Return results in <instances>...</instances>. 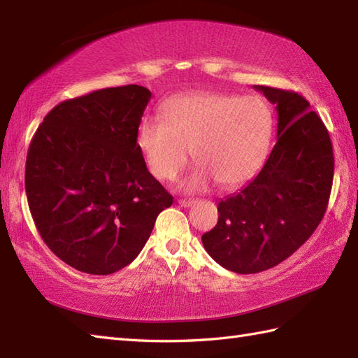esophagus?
<instances>
[{
  "mask_svg": "<svg viewBox=\"0 0 358 358\" xmlns=\"http://www.w3.org/2000/svg\"><path fill=\"white\" fill-rule=\"evenodd\" d=\"M194 203H195V200H187V199H180V200H178V204H180V206H183V208L192 206Z\"/></svg>",
  "mask_w": 358,
  "mask_h": 358,
  "instance_id": "obj_1",
  "label": "esophagus"
}]
</instances>
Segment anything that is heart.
I'll use <instances>...</instances> for the list:
<instances>
[{"instance_id": "heart-1", "label": "heart", "mask_w": 358, "mask_h": 358, "mask_svg": "<svg viewBox=\"0 0 358 358\" xmlns=\"http://www.w3.org/2000/svg\"><path fill=\"white\" fill-rule=\"evenodd\" d=\"M272 135L273 115L263 98L196 92L171 98L163 120H141L136 143L149 171L167 181L185 169L194 149L200 167L183 186L201 191L214 181L232 189L254 178Z\"/></svg>"}]
</instances>
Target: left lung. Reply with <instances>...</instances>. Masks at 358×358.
Listing matches in <instances>:
<instances>
[{"label": "left lung", "instance_id": "8db88e82", "mask_svg": "<svg viewBox=\"0 0 358 358\" xmlns=\"http://www.w3.org/2000/svg\"><path fill=\"white\" fill-rule=\"evenodd\" d=\"M254 87L275 104L277 143L257 177L218 203V222L201 237L208 254L237 273L291 257L320 224L334 178L329 132L310 104L291 90Z\"/></svg>", "mask_w": 358, "mask_h": 358}]
</instances>
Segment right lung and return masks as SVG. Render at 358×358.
<instances>
[{"instance_id":"right-lung-1","label":"right lung","mask_w":358,"mask_h":358,"mask_svg":"<svg viewBox=\"0 0 358 358\" xmlns=\"http://www.w3.org/2000/svg\"><path fill=\"white\" fill-rule=\"evenodd\" d=\"M150 90L100 89L55 106L26 159V195L43 241L77 271L132 263L173 199L148 171L136 131Z\"/></svg>"}]
</instances>
